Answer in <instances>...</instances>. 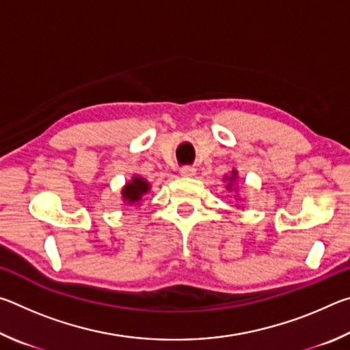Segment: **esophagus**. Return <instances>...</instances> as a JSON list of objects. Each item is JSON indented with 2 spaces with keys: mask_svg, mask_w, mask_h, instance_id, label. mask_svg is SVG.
Instances as JSON below:
<instances>
[{
  "mask_svg": "<svg viewBox=\"0 0 350 350\" xmlns=\"http://www.w3.org/2000/svg\"><path fill=\"white\" fill-rule=\"evenodd\" d=\"M194 174H196V168L191 167V165H187V167L180 168V176L183 177H193Z\"/></svg>",
  "mask_w": 350,
  "mask_h": 350,
  "instance_id": "obj_1",
  "label": "esophagus"
}]
</instances>
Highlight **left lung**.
<instances>
[{
    "mask_svg": "<svg viewBox=\"0 0 350 350\" xmlns=\"http://www.w3.org/2000/svg\"><path fill=\"white\" fill-rule=\"evenodd\" d=\"M234 177H236V171H233V174H232V177H230V180H233V179H234ZM227 187H228V188H230V187H232V183H228V185H227Z\"/></svg>",
    "mask_w": 350,
    "mask_h": 350,
    "instance_id": "obj_1",
    "label": "left lung"
}]
</instances>
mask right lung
Returning a JSON list of instances; mask_svg holds the SVG:
<instances>
[{
	"instance_id": "1",
	"label": "right lung",
	"mask_w": 350,
	"mask_h": 350,
	"mask_svg": "<svg viewBox=\"0 0 350 350\" xmlns=\"http://www.w3.org/2000/svg\"><path fill=\"white\" fill-rule=\"evenodd\" d=\"M150 189V183L142 179V177H134L133 182H129L128 185L123 188V199L129 204L139 202L145 193Z\"/></svg>"
}]
</instances>
